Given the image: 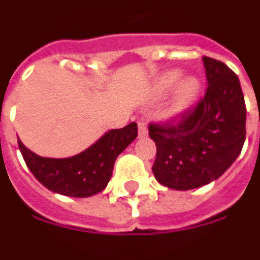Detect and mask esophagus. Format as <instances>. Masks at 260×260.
<instances>
[{
	"mask_svg": "<svg viewBox=\"0 0 260 260\" xmlns=\"http://www.w3.org/2000/svg\"><path fill=\"white\" fill-rule=\"evenodd\" d=\"M138 136H139V138L148 136V125H146L145 121H139V122H138Z\"/></svg>",
	"mask_w": 260,
	"mask_h": 260,
	"instance_id": "1",
	"label": "esophagus"
}]
</instances>
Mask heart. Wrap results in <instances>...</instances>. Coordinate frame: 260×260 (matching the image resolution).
Instances as JSON below:
<instances>
[{
  "label": "heart",
  "mask_w": 260,
  "mask_h": 260,
  "mask_svg": "<svg viewBox=\"0 0 260 260\" xmlns=\"http://www.w3.org/2000/svg\"><path fill=\"white\" fill-rule=\"evenodd\" d=\"M183 74L180 69L166 70L155 80L150 90L152 101H160L168 97L169 92L174 91L168 104V114L172 118L181 117L190 111L203 91V81L200 77L194 74L183 77Z\"/></svg>",
  "instance_id": "obj_1"
}]
</instances>
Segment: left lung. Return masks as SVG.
<instances>
[{
  "label": "left lung",
  "mask_w": 260,
  "mask_h": 260,
  "mask_svg": "<svg viewBox=\"0 0 260 260\" xmlns=\"http://www.w3.org/2000/svg\"><path fill=\"white\" fill-rule=\"evenodd\" d=\"M204 99L177 125H149L156 143L152 172L174 190H191L217 180L242 150L246 108L238 76L222 61L203 57Z\"/></svg>",
  "instance_id": "obj_1"
}]
</instances>
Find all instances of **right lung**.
I'll list each match as a JSON object with an SVG mask.
<instances>
[{
	"label": "right lung",
	"instance_id": "add662e5",
	"mask_svg": "<svg viewBox=\"0 0 260 260\" xmlns=\"http://www.w3.org/2000/svg\"><path fill=\"white\" fill-rule=\"evenodd\" d=\"M138 136V125L131 122L121 129H110L90 148L70 157H43L18 141L28 169L53 193L86 199L103 191L112 176L119 153Z\"/></svg>",
	"mask_w": 260,
	"mask_h": 260
}]
</instances>
